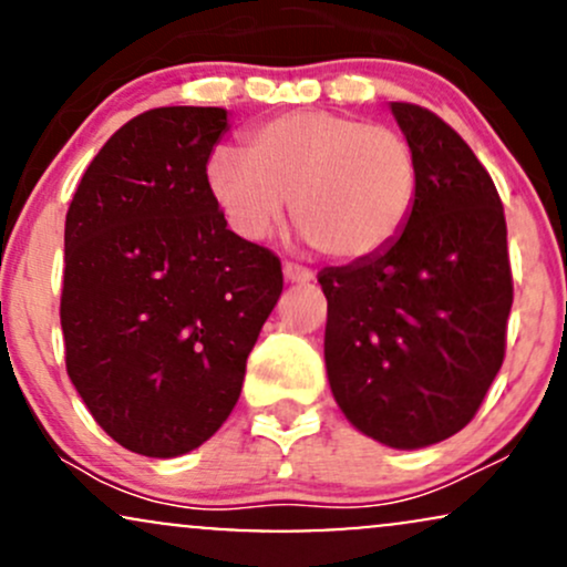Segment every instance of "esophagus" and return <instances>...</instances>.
Returning a JSON list of instances; mask_svg holds the SVG:
<instances>
[{"label":"esophagus","mask_w":567,"mask_h":567,"mask_svg":"<svg viewBox=\"0 0 567 567\" xmlns=\"http://www.w3.org/2000/svg\"><path fill=\"white\" fill-rule=\"evenodd\" d=\"M282 275H285V279H288V282H292V285H309L311 279H315V271L306 269V266L290 264V261H285Z\"/></svg>","instance_id":"obj_1"}]
</instances>
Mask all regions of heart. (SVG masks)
I'll list each match as a JSON object with an SVG mask.
<instances>
[{
  "mask_svg": "<svg viewBox=\"0 0 567 567\" xmlns=\"http://www.w3.org/2000/svg\"><path fill=\"white\" fill-rule=\"evenodd\" d=\"M207 192L247 239L285 216L322 256L357 264L400 237L419 199V157L405 135L354 114L301 109L258 122L243 157L216 152Z\"/></svg>",
  "mask_w": 567,
  "mask_h": 567,
  "instance_id": "1",
  "label": "heart"
}]
</instances>
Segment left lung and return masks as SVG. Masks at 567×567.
I'll return each instance as SVG.
<instances>
[{
  "mask_svg": "<svg viewBox=\"0 0 567 567\" xmlns=\"http://www.w3.org/2000/svg\"><path fill=\"white\" fill-rule=\"evenodd\" d=\"M419 157L413 216L368 261L328 266L324 365L351 426L400 451L461 432L506 351L512 269L483 162L424 106L392 103Z\"/></svg>",
  "mask_w": 567,
  "mask_h": 567,
  "instance_id": "1",
  "label": "left lung"
}]
</instances>
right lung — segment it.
<instances>
[{
    "label": "right lung",
    "mask_w": 567,
    "mask_h": 567,
    "mask_svg": "<svg viewBox=\"0 0 567 567\" xmlns=\"http://www.w3.org/2000/svg\"><path fill=\"white\" fill-rule=\"evenodd\" d=\"M226 109L162 106L103 143L66 213V370L97 426L173 458L210 440L282 292L266 247L226 229L205 167Z\"/></svg>",
    "instance_id": "add662e5"
}]
</instances>
